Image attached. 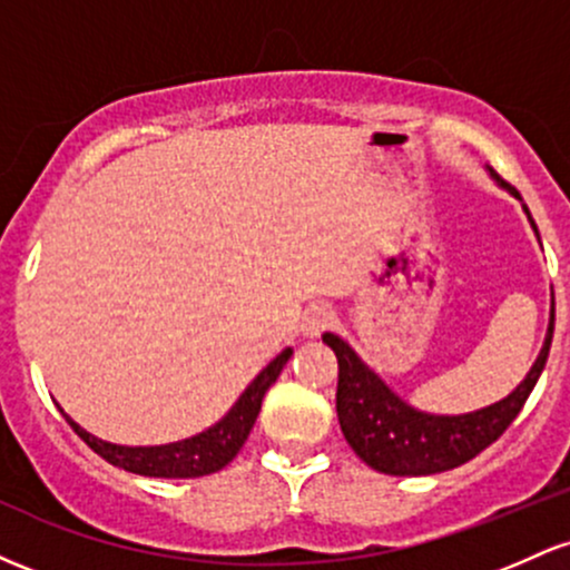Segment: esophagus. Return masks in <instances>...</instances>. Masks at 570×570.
Here are the masks:
<instances>
[{"mask_svg": "<svg viewBox=\"0 0 570 570\" xmlns=\"http://www.w3.org/2000/svg\"><path fill=\"white\" fill-rule=\"evenodd\" d=\"M332 326H335V313H332L330 307L316 305L307 311V316L303 322V335L316 340V337H322L326 330H332Z\"/></svg>", "mask_w": 570, "mask_h": 570, "instance_id": "obj_1", "label": "esophagus"}]
</instances>
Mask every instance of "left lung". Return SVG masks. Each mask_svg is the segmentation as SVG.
Wrapping results in <instances>:
<instances>
[{"instance_id": "left-lung-1", "label": "left lung", "mask_w": 570, "mask_h": 570, "mask_svg": "<svg viewBox=\"0 0 570 570\" xmlns=\"http://www.w3.org/2000/svg\"><path fill=\"white\" fill-rule=\"evenodd\" d=\"M488 174L495 185L507 189L509 195H514L517 200H522L520 193L512 185H507L493 168H488ZM522 212L531 219V212H528L525 203H522ZM531 227L539 235L533 219ZM552 332L554 299L552 311H549L544 345H541L531 372L522 377V383L509 396H503L482 410L463 412V415H434V412L415 410L410 402H404L402 396L394 394L389 389V383L367 362H362V356L343 337L326 332L324 343L335 351L340 370V429H343L353 453L362 458L367 466L375 469V472L394 476H423L461 466V463L480 455L488 444L499 440L503 431L509 429V423L520 415L522 404L531 396L533 385L541 377V370L547 364Z\"/></svg>"}]
</instances>
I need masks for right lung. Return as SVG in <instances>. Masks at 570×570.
I'll use <instances>...</instances> for the list:
<instances>
[{
    "label": "right lung",
    "mask_w": 570,
    "mask_h": 570,
    "mask_svg": "<svg viewBox=\"0 0 570 570\" xmlns=\"http://www.w3.org/2000/svg\"><path fill=\"white\" fill-rule=\"evenodd\" d=\"M292 348L281 351L267 367L248 383V389L238 396V402L233 404L230 412L222 417L219 423H214L212 429L200 431V434L189 436V440L171 442V444H155V448H128V444H112L104 442L98 436L85 431L80 423H75L63 412V417L69 421V426L77 431V436L88 444L94 453H98L104 461H109L112 466L126 469V472L141 474V476H166V480H189V476H206L225 469L227 463L238 455V450L244 448L248 431L254 429L259 407H263L265 391L278 381L281 370L286 367V362L292 358Z\"/></svg>",
    "instance_id": "right-lung-1"
}]
</instances>
